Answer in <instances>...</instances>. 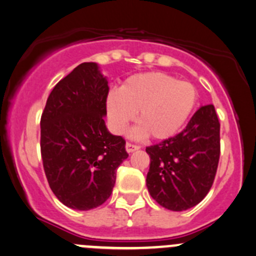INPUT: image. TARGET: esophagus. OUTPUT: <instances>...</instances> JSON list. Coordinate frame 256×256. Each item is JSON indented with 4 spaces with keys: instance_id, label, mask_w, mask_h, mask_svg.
<instances>
[{
    "instance_id": "esophagus-1",
    "label": "esophagus",
    "mask_w": 256,
    "mask_h": 256,
    "mask_svg": "<svg viewBox=\"0 0 256 256\" xmlns=\"http://www.w3.org/2000/svg\"><path fill=\"white\" fill-rule=\"evenodd\" d=\"M139 149H140V146H138V145H133V144H130V142H127V144H126V150H127L128 154L133 152V151H136Z\"/></svg>"
}]
</instances>
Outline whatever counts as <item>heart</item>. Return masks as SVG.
<instances>
[{
	"mask_svg": "<svg viewBox=\"0 0 256 256\" xmlns=\"http://www.w3.org/2000/svg\"><path fill=\"white\" fill-rule=\"evenodd\" d=\"M198 104V90L189 82L178 80L162 72L133 74L120 90H111L106 98L108 127L122 134L136 118L140 124L129 136L140 139H168L188 122Z\"/></svg>",
	"mask_w": 256,
	"mask_h": 256,
	"instance_id": "obj_1",
	"label": "heart"
}]
</instances>
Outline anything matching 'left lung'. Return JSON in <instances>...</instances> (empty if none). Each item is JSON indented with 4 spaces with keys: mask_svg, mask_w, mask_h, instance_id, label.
<instances>
[{
    "mask_svg": "<svg viewBox=\"0 0 256 256\" xmlns=\"http://www.w3.org/2000/svg\"><path fill=\"white\" fill-rule=\"evenodd\" d=\"M148 190L164 208L184 211L199 204L215 180L220 122L214 105L202 106L173 138L146 148Z\"/></svg>",
    "mask_w": 256,
    "mask_h": 256,
    "instance_id": "1",
    "label": "left lung"
}]
</instances>
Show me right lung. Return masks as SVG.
<instances>
[{"mask_svg":"<svg viewBox=\"0 0 256 256\" xmlns=\"http://www.w3.org/2000/svg\"><path fill=\"white\" fill-rule=\"evenodd\" d=\"M108 82L95 62L76 67L52 89L41 116V158L51 190L63 205L86 211L102 205L128 158L122 136L108 132Z\"/></svg>","mask_w":256,"mask_h":256,"instance_id":"right-lung-1","label":"right lung"}]
</instances>
